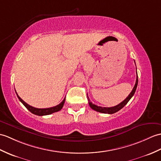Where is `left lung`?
<instances>
[{
    "mask_svg": "<svg viewBox=\"0 0 161 161\" xmlns=\"http://www.w3.org/2000/svg\"><path fill=\"white\" fill-rule=\"evenodd\" d=\"M137 73V72H136ZM137 85H138V75L136 76V83L135 85H134V86L132 89V92L130 93V95H128V97H127L126 99L125 100H123L122 102H121L118 105L113 106V107H110V108H107V107H102V106H98L97 105H95V104H93L91 101H90V99L88 97V94H87V97H88V103H89V106L91 107L92 110H94L97 112H99V113H104V114H113L117 113L119 110H120L121 108H123L124 107L128 102L130 101V99L132 97V96L134 95V93H135V91L136 90V87H137Z\"/></svg>",
    "mask_w": 161,
    "mask_h": 161,
    "instance_id": "left-lung-1",
    "label": "left lung"
}]
</instances>
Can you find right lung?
Listing matches in <instances>:
<instances>
[{
  "instance_id": "add662e5",
  "label": "right lung",
  "mask_w": 161,
  "mask_h": 161,
  "mask_svg": "<svg viewBox=\"0 0 161 161\" xmlns=\"http://www.w3.org/2000/svg\"><path fill=\"white\" fill-rule=\"evenodd\" d=\"M16 95H17L18 98L19 99V100L20 101L21 103L23 104V105L26 108H27V109L30 112H31V113L36 114V115H38V116H44V115L51 114L52 113H56V112L59 111L62 108L64 104V102H65V99H66V97H65L60 103L58 104V105H57L56 106H54V107L48 108H34V107L29 105V104H27V103L25 102L24 101L22 100L19 96H18V95L17 94V92H16Z\"/></svg>"
}]
</instances>
